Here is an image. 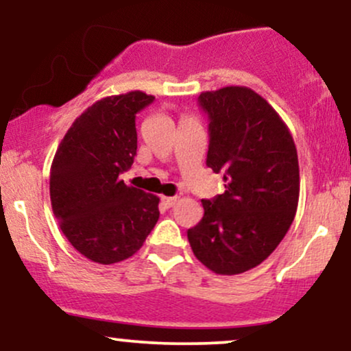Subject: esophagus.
<instances>
[{"label": "esophagus", "mask_w": 351, "mask_h": 351, "mask_svg": "<svg viewBox=\"0 0 351 351\" xmlns=\"http://www.w3.org/2000/svg\"><path fill=\"white\" fill-rule=\"evenodd\" d=\"M178 198L176 196H162V204L165 208H173L176 204Z\"/></svg>", "instance_id": "34e87169"}]
</instances>
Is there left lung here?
Here are the masks:
<instances>
[{"mask_svg": "<svg viewBox=\"0 0 351 351\" xmlns=\"http://www.w3.org/2000/svg\"><path fill=\"white\" fill-rule=\"evenodd\" d=\"M198 102L209 117L206 165L223 173L226 189L201 201L204 216L188 229V241L209 271L234 276L264 263L291 228L300 191L297 148L252 88L203 92Z\"/></svg>", "mask_w": 351, "mask_h": 351, "instance_id": "8db88e82", "label": "left lung"}]
</instances>
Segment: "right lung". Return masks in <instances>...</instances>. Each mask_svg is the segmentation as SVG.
Wrapping results in <instances>:
<instances>
[{"mask_svg": "<svg viewBox=\"0 0 351 351\" xmlns=\"http://www.w3.org/2000/svg\"><path fill=\"white\" fill-rule=\"evenodd\" d=\"M153 100L142 90L97 100L74 120L52 160V211L67 241L94 263L134 256L160 217L158 196L119 178L136 155V112Z\"/></svg>", "mask_w": 351, "mask_h": 351, "instance_id": "right-lung-1", "label": "right lung"}]
</instances>
